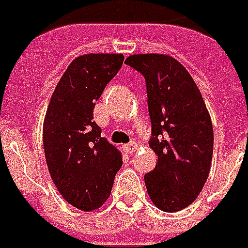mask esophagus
I'll use <instances>...</instances> for the list:
<instances>
[{"instance_id":"1","label":"esophagus","mask_w":248,"mask_h":248,"mask_svg":"<svg viewBox=\"0 0 248 248\" xmlns=\"http://www.w3.org/2000/svg\"><path fill=\"white\" fill-rule=\"evenodd\" d=\"M123 149L125 150L126 153H133L137 150V143L135 141H132V143H129V144H124L123 145Z\"/></svg>"}]
</instances>
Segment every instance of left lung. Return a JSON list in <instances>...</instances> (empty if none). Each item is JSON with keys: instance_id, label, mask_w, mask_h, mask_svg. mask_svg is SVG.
I'll return each mask as SVG.
<instances>
[{"instance_id": "1", "label": "left lung", "mask_w": 248, "mask_h": 248, "mask_svg": "<svg viewBox=\"0 0 248 248\" xmlns=\"http://www.w3.org/2000/svg\"><path fill=\"white\" fill-rule=\"evenodd\" d=\"M147 81L155 168L144 175L150 201L177 212L197 200L208 178L213 126L200 89L183 65L164 54L130 55L125 60Z\"/></svg>"}]
</instances>
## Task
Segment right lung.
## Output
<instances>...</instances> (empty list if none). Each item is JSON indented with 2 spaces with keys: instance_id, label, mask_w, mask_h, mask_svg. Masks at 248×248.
I'll list each match as a JSON object with an SVG mask.
<instances>
[{
  "instance_id": "1",
  "label": "right lung",
  "mask_w": 248,
  "mask_h": 248,
  "mask_svg": "<svg viewBox=\"0 0 248 248\" xmlns=\"http://www.w3.org/2000/svg\"><path fill=\"white\" fill-rule=\"evenodd\" d=\"M123 54H85L70 62L46 110L42 141L47 168L63 200L90 212L109 198L123 164L118 148L101 137L93 120L108 82L123 65Z\"/></svg>"
}]
</instances>
